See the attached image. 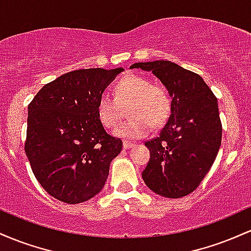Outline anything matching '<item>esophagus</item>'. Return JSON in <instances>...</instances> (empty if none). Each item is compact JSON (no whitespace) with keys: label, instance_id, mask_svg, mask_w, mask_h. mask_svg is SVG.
Listing matches in <instances>:
<instances>
[{"label":"esophagus","instance_id":"esophagus-1","mask_svg":"<svg viewBox=\"0 0 251 251\" xmlns=\"http://www.w3.org/2000/svg\"><path fill=\"white\" fill-rule=\"evenodd\" d=\"M123 146H124V149H129V148H132V146H134V144L133 143H127V142H124V144H123Z\"/></svg>","mask_w":251,"mask_h":251}]
</instances>
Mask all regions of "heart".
<instances>
[{
  "instance_id": "b5f03b06",
  "label": "heart",
  "mask_w": 251,
  "mask_h": 251,
  "mask_svg": "<svg viewBox=\"0 0 251 251\" xmlns=\"http://www.w3.org/2000/svg\"><path fill=\"white\" fill-rule=\"evenodd\" d=\"M114 98L103 94L99 98L97 114L103 127L114 128L122 119V107L128 105L131 117L118 127L116 134L126 139L145 137L151 126L160 127L171 114L172 100L162 83H152L148 77L127 74L113 87Z\"/></svg>"
}]
</instances>
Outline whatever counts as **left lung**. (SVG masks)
Masks as SVG:
<instances>
[{"mask_svg": "<svg viewBox=\"0 0 251 251\" xmlns=\"http://www.w3.org/2000/svg\"><path fill=\"white\" fill-rule=\"evenodd\" d=\"M131 68L151 71L172 98L168 123L158 137L145 142L150 160L143 179L157 195L184 197L200 186L217 157L222 142L217 98L198 74L174 62H138Z\"/></svg>", "mask_w": 251, "mask_h": 251, "instance_id": "8db88e82", "label": "left lung"}]
</instances>
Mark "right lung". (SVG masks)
Listing matches in <instances>:
<instances>
[{"label": "right lung", "mask_w": 251, "mask_h": 251, "mask_svg": "<svg viewBox=\"0 0 251 251\" xmlns=\"http://www.w3.org/2000/svg\"><path fill=\"white\" fill-rule=\"evenodd\" d=\"M123 71L70 72L43 86L28 105L25 154L37 181L57 201L82 203L105 185L123 142L105 131L97 105Z\"/></svg>", "instance_id": "1"}]
</instances>
